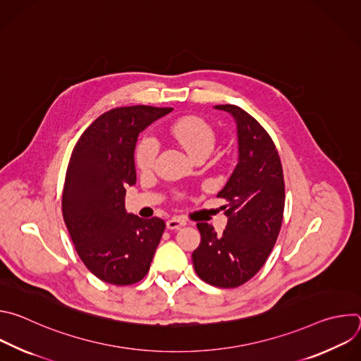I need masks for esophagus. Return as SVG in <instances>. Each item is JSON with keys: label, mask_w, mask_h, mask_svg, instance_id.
<instances>
[{"label": "esophagus", "mask_w": 361, "mask_h": 361, "mask_svg": "<svg viewBox=\"0 0 361 361\" xmlns=\"http://www.w3.org/2000/svg\"><path fill=\"white\" fill-rule=\"evenodd\" d=\"M185 224H187V223H185L184 220L177 219V217H173V219H170V220L167 221V228H170V230H178V228L184 227Z\"/></svg>", "instance_id": "esophagus-1"}]
</instances>
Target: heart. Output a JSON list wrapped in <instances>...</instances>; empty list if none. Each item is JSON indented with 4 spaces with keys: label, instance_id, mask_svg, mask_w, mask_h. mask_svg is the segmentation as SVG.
<instances>
[{
    "label": "heart",
    "instance_id": "heart-1",
    "mask_svg": "<svg viewBox=\"0 0 361 361\" xmlns=\"http://www.w3.org/2000/svg\"><path fill=\"white\" fill-rule=\"evenodd\" d=\"M169 135L181 145L191 159L198 156L209 157L216 145V134L212 126L195 116H187L176 120L167 128ZM159 141L151 137H142L135 147L134 159L141 171L152 170L159 156Z\"/></svg>",
    "mask_w": 361,
    "mask_h": 361
}]
</instances>
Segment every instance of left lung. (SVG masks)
<instances>
[{"label": "left lung", "instance_id": "left-lung-1", "mask_svg": "<svg viewBox=\"0 0 361 361\" xmlns=\"http://www.w3.org/2000/svg\"><path fill=\"white\" fill-rule=\"evenodd\" d=\"M237 124L238 163L217 197L228 217L223 234L198 223L201 243L192 252L197 276L212 286L234 288L252 279L267 262L284 213V176L269 133L243 109L224 104Z\"/></svg>", "mask_w": 361, "mask_h": 361}]
</instances>
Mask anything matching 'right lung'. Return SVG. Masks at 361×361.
I'll list each match as a JSON object with an SVG mask.
<instances>
[{
  "label": "right lung",
  "instance_id": "obj_1",
  "mask_svg": "<svg viewBox=\"0 0 361 361\" xmlns=\"http://www.w3.org/2000/svg\"><path fill=\"white\" fill-rule=\"evenodd\" d=\"M171 111L149 106L110 110L81 134L71 152L63 217L81 262L101 281L130 286L149 270L166 223L128 214L126 187L137 178L138 134Z\"/></svg>",
  "mask_w": 361,
  "mask_h": 361
}]
</instances>
